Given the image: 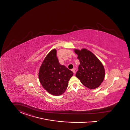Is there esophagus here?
<instances>
[{
	"label": "esophagus",
	"instance_id": "1",
	"mask_svg": "<svg viewBox=\"0 0 130 130\" xmlns=\"http://www.w3.org/2000/svg\"><path fill=\"white\" fill-rule=\"evenodd\" d=\"M71 70L72 71V72H73V73H74V74H75V69H72V70Z\"/></svg>",
	"mask_w": 130,
	"mask_h": 130
}]
</instances>
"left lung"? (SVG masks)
Here are the masks:
<instances>
[{"label":"left lung","mask_w":130,"mask_h":130,"mask_svg":"<svg viewBox=\"0 0 130 130\" xmlns=\"http://www.w3.org/2000/svg\"><path fill=\"white\" fill-rule=\"evenodd\" d=\"M80 61L75 76L83 85L91 89L100 86L105 76L104 66L92 52L86 49H75Z\"/></svg>","instance_id":"obj_1"}]
</instances>
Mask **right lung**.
Listing matches in <instances>:
<instances>
[{"instance_id": "1", "label": "right lung", "mask_w": 130, "mask_h": 130, "mask_svg": "<svg viewBox=\"0 0 130 130\" xmlns=\"http://www.w3.org/2000/svg\"><path fill=\"white\" fill-rule=\"evenodd\" d=\"M73 74L72 71L59 63L57 50L54 49L44 59L38 77L42 86L49 93L60 95L66 91Z\"/></svg>"}]
</instances>
